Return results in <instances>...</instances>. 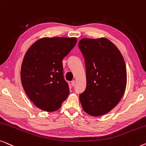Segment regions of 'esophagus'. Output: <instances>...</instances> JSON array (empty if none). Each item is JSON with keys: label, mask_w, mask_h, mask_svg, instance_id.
<instances>
[{"label": "esophagus", "mask_w": 146, "mask_h": 146, "mask_svg": "<svg viewBox=\"0 0 146 146\" xmlns=\"http://www.w3.org/2000/svg\"><path fill=\"white\" fill-rule=\"evenodd\" d=\"M75 81H71V85H72L73 87H74V86H75Z\"/></svg>", "instance_id": "34e87169"}]
</instances>
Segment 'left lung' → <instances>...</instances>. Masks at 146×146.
Here are the masks:
<instances>
[{"label": "left lung", "instance_id": "obj_1", "mask_svg": "<svg viewBox=\"0 0 146 146\" xmlns=\"http://www.w3.org/2000/svg\"><path fill=\"white\" fill-rule=\"evenodd\" d=\"M79 48L85 58L87 87L79 99L86 113L104 115L116 106L124 95L126 67L117 47L105 38H83Z\"/></svg>", "mask_w": 146, "mask_h": 146}]
</instances>
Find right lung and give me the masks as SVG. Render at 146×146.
Instances as JSON below:
<instances>
[{"instance_id":"obj_1","label":"right lung","mask_w":146,"mask_h":146,"mask_svg":"<svg viewBox=\"0 0 146 146\" xmlns=\"http://www.w3.org/2000/svg\"><path fill=\"white\" fill-rule=\"evenodd\" d=\"M76 43V38H43L26 52L20 71L21 82L30 100L40 109L57 110L68 96L62 61Z\"/></svg>"}]
</instances>
